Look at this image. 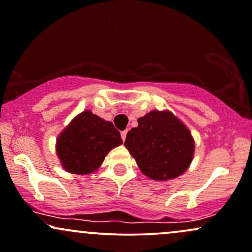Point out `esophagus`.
Instances as JSON below:
<instances>
[{
    "label": "esophagus",
    "mask_w": 252,
    "mask_h": 252,
    "mask_svg": "<svg viewBox=\"0 0 252 252\" xmlns=\"http://www.w3.org/2000/svg\"><path fill=\"white\" fill-rule=\"evenodd\" d=\"M126 134H127V131L121 132V138H123L124 141H125V139H126Z\"/></svg>",
    "instance_id": "1"
}]
</instances>
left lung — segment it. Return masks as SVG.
Instances as JSON below:
<instances>
[{
	"mask_svg": "<svg viewBox=\"0 0 252 252\" xmlns=\"http://www.w3.org/2000/svg\"><path fill=\"white\" fill-rule=\"evenodd\" d=\"M126 149L149 179H176L193 160L195 144L187 126L169 111H151L126 135Z\"/></svg>",
	"mask_w": 252,
	"mask_h": 252,
	"instance_id": "8db88e82",
	"label": "left lung"
}]
</instances>
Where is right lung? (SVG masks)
I'll return each instance as SVG.
<instances>
[{
    "label": "right lung",
    "instance_id": "1",
    "mask_svg": "<svg viewBox=\"0 0 252 252\" xmlns=\"http://www.w3.org/2000/svg\"><path fill=\"white\" fill-rule=\"evenodd\" d=\"M121 144L120 132L111 121L84 111L58 135L56 151L67 172L88 175L97 170L107 154Z\"/></svg>",
    "mask_w": 252,
    "mask_h": 252
}]
</instances>
